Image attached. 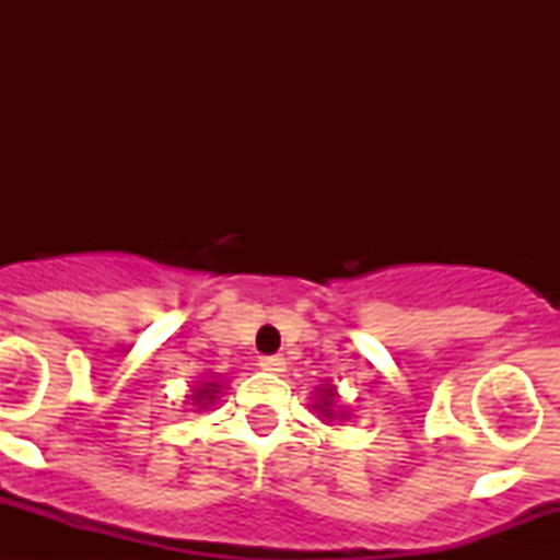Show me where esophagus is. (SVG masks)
<instances>
[{
    "label": "esophagus",
    "mask_w": 560,
    "mask_h": 560,
    "mask_svg": "<svg viewBox=\"0 0 560 560\" xmlns=\"http://www.w3.org/2000/svg\"><path fill=\"white\" fill-rule=\"evenodd\" d=\"M260 369L262 371H271V374H281V371H287V361L281 355L260 358Z\"/></svg>",
    "instance_id": "34e87169"
}]
</instances>
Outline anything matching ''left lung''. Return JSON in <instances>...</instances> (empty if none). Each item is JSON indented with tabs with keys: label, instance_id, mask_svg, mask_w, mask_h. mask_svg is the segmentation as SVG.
Returning <instances> with one entry per match:
<instances>
[{
	"label": "left lung",
	"instance_id": "obj_1",
	"mask_svg": "<svg viewBox=\"0 0 560 560\" xmlns=\"http://www.w3.org/2000/svg\"><path fill=\"white\" fill-rule=\"evenodd\" d=\"M311 408L316 410L318 419L324 423H334V421H347L350 419V410L339 402V392L334 384L326 378L324 384H318L316 392H313V402Z\"/></svg>",
	"mask_w": 560,
	"mask_h": 560
}]
</instances>
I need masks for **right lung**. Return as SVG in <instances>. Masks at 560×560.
<instances>
[{"label":"right lung","instance_id":"1","mask_svg":"<svg viewBox=\"0 0 560 560\" xmlns=\"http://www.w3.org/2000/svg\"><path fill=\"white\" fill-rule=\"evenodd\" d=\"M221 378H218L215 374L213 376H199L195 384H191L189 395H186V400H189L191 405H195L197 410H208L210 405L218 402V397H221Z\"/></svg>","mask_w":560,"mask_h":560}]
</instances>
